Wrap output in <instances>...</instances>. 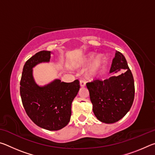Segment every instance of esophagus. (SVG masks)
I'll list each match as a JSON object with an SVG mask.
<instances>
[{
	"instance_id": "esophagus-1",
	"label": "esophagus",
	"mask_w": 155,
	"mask_h": 155,
	"mask_svg": "<svg viewBox=\"0 0 155 155\" xmlns=\"http://www.w3.org/2000/svg\"><path fill=\"white\" fill-rule=\"evenodd\" d=\"M80 85L81 87H85V82L83 80H80Z\"/></svg>"
}]
</instances>
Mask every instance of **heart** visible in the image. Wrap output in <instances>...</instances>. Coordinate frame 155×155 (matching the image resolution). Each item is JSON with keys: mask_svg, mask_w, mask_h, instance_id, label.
I'll use <instances>...</instances> for the list:
<instances>
[{"mask_svg": "<svg viewBox=\"0 0 155 155\" xmlns=\"http://www.w3.org/2000/svg\"><path fill=\"white\" fill-rule=\"evenodd\" d=\"M94 58V54H90L89 57L86 59V64H89L91 61V60ZM104 63V59L101 56H98L97 58L95 59V61H94V64L91 66V69L90 71H89L88 75L90 76V77H94L95 76L97 73L98 72L99 70L101 69V67L103 66Z\"/></svg>", "mask_w": 155, "mask_h": 155, "instance_id": "1", "label": "heart"}]
</instances>
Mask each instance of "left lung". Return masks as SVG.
I'll use <instances>...</instances> for the list:
<instances>
[{
    "label": "left lung",
    "instance_id": "left-lung-1",
    "mask_svg": "<svg viewBox=\"0 0 155 155\" xmlns=\"http://www.w3.org/2000/svg\"><path fill=\"white\" fill-rule=\"evenodd\" d=\"M120 69L126 72L104 81L94 79L86 83L94 115L102 122L111 124L119 121L129 111L134 101L133 74L124 56L116 51L110 72H117Z\"/></svg>",
    "mask_w": 155,
    "mask_h": 155
}]
</instances>
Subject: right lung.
Instances as JSON below:
<instances>
[{"instance_id": "obj_1", "label": "right lung", "mask_w": 155, "mask_h": 155, "mask_svg": "<svg viewBox=\"0 0 155 155\" xmlns=\"http://www.w3.org/2000/svg\"><path fill=\"white\" fill-rule=\"evenodd\" d=\"M51 51L37 52L26 61L20 80V92L23 107L36 125L48 130H58L70 122L73 100L80 89L79 81L72 83L54 80L40 87L33 77L32 68L41 62H48Z\"/></svg>"}]
</instances>
